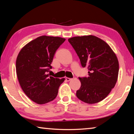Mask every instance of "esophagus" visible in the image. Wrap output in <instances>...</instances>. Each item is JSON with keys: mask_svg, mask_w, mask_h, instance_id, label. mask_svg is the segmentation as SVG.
<instances>
[{"mask_svg": "<svg viewBox=\"0 0 134 134\" xmlns=\"http://www.w3.org/2000/svg\"><path fill=\"white\" fill-rule=\"evenodd\" d=\"M65 79L67 81H70L71 80V78H68V77H65Z\"/></svg>", "mask_w": 134, "mask_h": 134, "instance_id": "1", "label": "esophagus"}]
</instances>
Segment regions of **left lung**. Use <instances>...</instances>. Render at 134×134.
I'll use <instances>...</instances> for the list:
<instances>
[{
    "mask_svg": "<svg viewBox=\"0 0 134 134\" xmlns=\"http://www.w3.org/2000/svg\"><path fill=\"white\" fill-rule=\"evenodd\" d=\"M83 67L89 70L87 77H79L80 89L76 96L80 100L93 104L106 98L118 80L119 62L107 43L94 36L69 38Z\"/></svg>",
    "mask_w": 134,
    "mask_h": 134,
    "instance_id": "1",
    "label": "left lung"
}]
</instances>
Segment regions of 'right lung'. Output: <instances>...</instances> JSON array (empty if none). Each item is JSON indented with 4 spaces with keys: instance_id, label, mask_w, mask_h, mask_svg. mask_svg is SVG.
<instances>
[{
    "instance_id": "obj_1",
    "label": "right lung",
    "mask_w": 134,
    "mask_h": 134,
    "mask_svg": "<svg viewBox=\"0 0 134 134\" xmlns=\"http://www.w3.org/2000/svg\"><path fill=\"white\" fill-rule=\"evenodd\" d=\"M65 39L42 36L27 44L20 51L16 60L17 77L28 97L38 104L55 99L64 78H55L48 74L52 69L56 51Z\"/></svg>"
}]
</instances>
